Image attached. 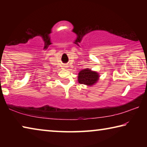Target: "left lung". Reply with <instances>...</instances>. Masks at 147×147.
Segmentation results:
<instances>
[{"instance_id":"left-lung-1","label":"left lung","mask_w":147,"mask_h":147,"mask_svg":"<svg viewBox=\"0 0 147 147\" xmlns=\"http://www.w3.org/2000/svg\"><path fill=\"white\" fill-rule=\"evenodd\" d=\"M78 75V83L88 86L94 85L97 82L100 77L97 72L92 71L88 68L81 70Z\"/></svg>"}]
</instances>
